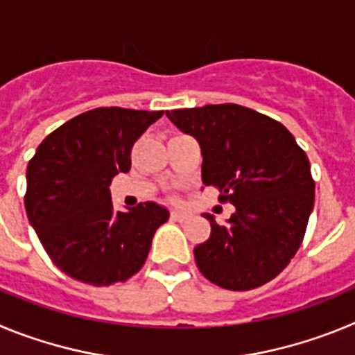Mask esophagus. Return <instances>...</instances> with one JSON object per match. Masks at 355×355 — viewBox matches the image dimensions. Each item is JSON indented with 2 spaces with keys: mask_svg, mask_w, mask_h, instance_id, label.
Returning <instances> with one entry per match:
<instances>
[{
  "mask_svg": "<svg viewBox=\"0 0 355 355\" xmlns=\"http://www.w3.org/2000/svg\"><path fill=\"white\" fill-rule=\"evenodd\" d=\"M171 218L172 220H178V222H184V220H188V218H190V213H184V211H172L171 213Z\"/></svg>",
  "mask_w": 355,
  "mask_h": 355,
  "instance_id": "esophagus-1",
  "label": "esophagus"
}]
</instances>
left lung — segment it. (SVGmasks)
Masks as SVG:
<instances>
[{
    "label": "left lung",
    "instance_id": "8db88e82",
    "mask_svg": "<svg viewBox=\"0 0 355 355\" xmlns=\"http://www.w3.org/2000/svg\"><path fill=\"white\" fill-rule=\"evenodd\" d=\"M167 117L199 142L202 183L236 208L225 225L205 215L211 234L193 249L200 274L233 291L277 277L299 250L315 205L306 153L281 122L233 103Z\"/></svg>",
    "mask_w": 355,
    "mask_h": 355
}]
</instances>
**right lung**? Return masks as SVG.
Returning <instances> with one entry per match:
<instances>
[{"mask_svg": "<svg viewBox=\"0 0 355 355\" xmlns=\"http://www.w3.org/2000/svg\"><path fill=\"white\" fill-rule=\"evenodd\" d=\"M163 112L89 110L56 128L28 163L24 208L51 261L69 277L110 286L144 266L168 211L140 202L115 211L110 183L130 172L131 149Z\"/></svg>", "mask_w": 355, "mask_h": 355, "instance_id": "right-lung-1", "label": "right lung"}]
</instances>
